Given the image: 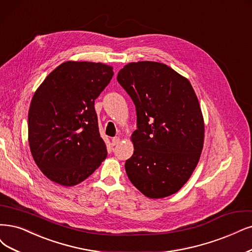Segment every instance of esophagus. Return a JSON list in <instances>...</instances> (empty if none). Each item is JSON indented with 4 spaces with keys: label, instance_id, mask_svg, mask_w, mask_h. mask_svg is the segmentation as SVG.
I'll list each match as a JSON object with an SVG mask.
<instances>
[{
    "label": "esophagus",
    "instance_id": "1",
    "mask_svg": "<svg viewBox=\"0 0 252 252\" xmlns=\"http://www.w3.org/2000/svg\"><path fill=\"white\" fill-rule=\"evenodd\" d=\"M119 142H120V139H119V137H114V138H112V145H113V146L117 145Z\"/></svg>",
    "mask_w": 252,
    "mask_h": 252
}]
</instances>
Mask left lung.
Returning <instances> with one entry per match:
<instances>
[{"label": "left lung", "mask_w": 252, "mask_h": 252, "mask_svg": "<svg viewBox=\"0 0 252 252\" xmlns=\"http://www.w3.org/2000/svg\"><path fill=\"white\" fill-rule=\"evenodd\" d=\"M117 81L136 107L134 154L126 172L150 198L178 192L196 167L203 146L204 125L190 82L166 64H126Z\"/></svg>", "instance_id": "left-lung-1"}]
</instances>
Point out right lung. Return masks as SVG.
I'll return each mask as SVG.
<instances>
[{
  "label": "right lung",
  "mask_w": 252,
  "mask_h": 252,
  "mask_svg": "<svg viewBox=\"0 0 252 252\" xmlns=\"http://www.w3.org/2000/svg\"><path fill=\"white\" fill-rule=\"evenodd\" d=\"M113 74L106 64L67 61L34 93L28 115L30 150L36 165L51 181L74 186L106 159L94 100Z\"/></svg>",
  "instance_id": "add662e5"
}]
</instances>
